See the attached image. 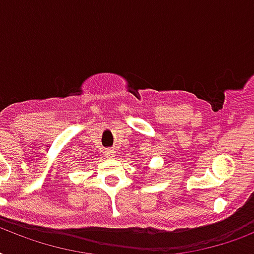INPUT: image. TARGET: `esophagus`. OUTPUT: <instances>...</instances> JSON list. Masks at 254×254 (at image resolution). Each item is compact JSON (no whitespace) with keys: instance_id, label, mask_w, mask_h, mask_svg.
Segmentation results:
<instances>
[{"instance_id":"34e87169","label":"esophagus","mask_w":254,"mask_h":254,"mask_svg":"<svg viewBox=\"0 0 254 254\" xmlns=\"http://www.w3.org/2000/svg\"><path fill=\"white\" fill-rule=\"evenodd\" d=\"M105 155H107L108 158H113L115 157V150H107L105 151Z\"/></svg>"}]
</instances>
